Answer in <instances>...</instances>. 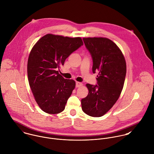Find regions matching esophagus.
<instances>
[{
    "mask_svg": "<svg viewBox=\"0 0 154 154\" xmlns=\"http://www.w3.org/2000/svg\"><path fill=\"white\" fill-rule=\"evenodd\" d=\"M82 85H83V84H82V83H80V82H77L75 83V86H76V88H80V87H81Z\"/></svg>",
    "mask_w": 154,
    "mask_h": 154,
    "instance_id": "34e87169",
    "label": "esophagus"
}]
</instances>
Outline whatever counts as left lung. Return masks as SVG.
Segmentation results:
<instances>
[{
  "label": "left lung",
  "instance_id": "1",
  "mask_svg": "<svg viewBox=\"0 0 154 154\" xmlns=\"http://www.w3.org/2000/svg\"><path fill=\"white\" fill-rule=\"evenodd\" d=\"M93 60L92 71H98L97 85L87 84L88 96L82 99L85 113L99 117L116 103L123 90L126 63L123 54L112 40L103 37L83 38Z\"/></svg>",
  "mask_w": 154,
  "mask_h": 154
}]
</instances>
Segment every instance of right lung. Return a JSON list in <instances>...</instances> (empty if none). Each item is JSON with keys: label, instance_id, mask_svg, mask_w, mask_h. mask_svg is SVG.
<instances>
[{"label": "right lung", "instance_id": "right-lung-1", "mask_svg": "<svg viewBox=\"0 0 154 154\" xmlns=\"http://www.w3.org/2000/svg\"><path fill=\"white\" fill-rule=\"evenodd\" d=\"M82 45L80 37L48 34L32 48L27 63L29 82L36 102L44 112L55 114L64 110L75 82L65 79L58 70Z\"/></svg>", "mask_w": 154, "mask_h": 154}]
</instances>
